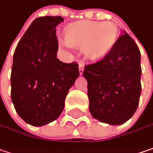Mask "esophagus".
I'll list each match as a JSON object with an SVG mask.
<instances>
[{
  "label": "esophagus",
  "instance_id": "34e87169",
  "mask_svg": "<svg viewBox=\"0 0 153 153\" xmlns=\"http://www.w3.org/2000/svg\"><path fill=\"white\" fill-rule=\"evenodd\" d=\"M79 74H83L84 72V64L83 63H79Z\"/></svg>",
  "mask_w": 153,
  "mask_h": 153
}]
</instances>
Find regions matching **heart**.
I'll return each instance as SVG.
<instances>
[{"mask_svg": "<svg viewBox=\"0 0 153 153\" xmlns=\"http://www.w3.org/2000/svg\"><path fill=\"white\" fill-rule=\"evenodd\" d=\"M117 37L118 30L113 23L79 22L67 28L64 44L68 47L82 46L85 56L90 60H97L110 52Z\"/></svg>", "mask_w": 153, "mask_h": 153, "instance_id": "obj_1", "label": "heart"}]
</instances>
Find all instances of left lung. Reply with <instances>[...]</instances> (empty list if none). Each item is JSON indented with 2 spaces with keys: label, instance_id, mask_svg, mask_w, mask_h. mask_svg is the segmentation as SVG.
Here are the masks:
<instances>
[{
  "label": "left lung",
  "instance_id": "8db88e82",
  "mask_svg": "<svg viewBox=\"0 0 153 153\" xmlns=\"http://www.w3.org/2000/svg\"><path fill=\"white\" fill-rule=\"evenodd\" d=\"M83 76L93 118L116 126L133 116L141 92L140 52L125 30L101 61L85 67Z\"/></svg>",
  "mask_w": 153,
  "mask_h": 153
}]
</instances>
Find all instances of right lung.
Instances as JSON below:
<instances>
[{"label": "right lung", "instance_id": "add662e5", "mask_svg": "<svg viewBox=\"0 0 153 153\" xmlns=\"http://www.w3.org/2000/svg\"><path fill=\"white\" fill-rule=\"evenodd\" d=\"M60 16H44L30 24L13 54L11 97L18 115L41 127L52 123L64 109L65 98L79 75L78 64L57 56L56 27Z\"/></svg>", "mask_w": 153, "mask_h": 153}]
</instances>
